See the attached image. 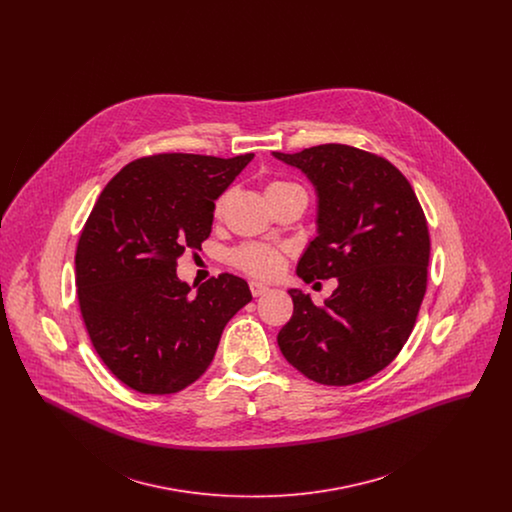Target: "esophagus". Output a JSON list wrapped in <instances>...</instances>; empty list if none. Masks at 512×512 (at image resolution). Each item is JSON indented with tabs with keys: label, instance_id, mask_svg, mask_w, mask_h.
<instances>
[{
	"label": "esophagus",
	"instance_id": "esophagus-1",
	"mask_svg": "<svg viewBox=\"0 0 512 512\" xmlns=\"http://www.w3.org/2000/svg\"><path fill=\"white\" fill-rule=\"evenodd\" d=\"M249 288H251V293H253V297H261V295H265V293L270 290L268 286L265 284H261V282H251L249 284Z\"/></svg>",
	"mask_w": 512,
	"mask_h": 512
}]
</instances>
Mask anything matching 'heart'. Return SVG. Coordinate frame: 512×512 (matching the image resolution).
Listing matches in <instances>:
<instances>
[{"instance_id": "b5f03b06", "label": "heart", "mask_w": 512, "mask_h": 512, "mask_svg": "<svg viewBox=\"0 0 512 512\" xmlns=\"http://www.w3.org/2000/svg\"><path fill=\"white\" fill-rule=\"evenodd\" d=\"M292 192H301L305 194V190L290 182V180H272L267 184V199H278L282 195L292 194ZM228 201V194H222L215 205V213L220 215L224 205ZM230 261L234 267L242 268L247 274L257 276V278H270L274 276L280 268H282V253L276 247H270L265 244H244L236 247L230 253Z\"/></svg>"}]
</instances>
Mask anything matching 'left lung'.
Wrapping results in <instances>:
<instances>
[{
	"mask_svg": "<svg viewBox=\"0 0 512 512\" xmlns=\"http://www.w3.org/2000/svg\"><path fill=\"white\" fill-rule=\"evenodd\" d=\"M317 192V238L297 276L338 278L317 307L290 290L293 315L278 347L301 374L349 386L390 365L409 340L426 293L430 234L409 180L390 161L357 147L324 144L272 153Z\"/></svg>",
	"mask_w": 512,
	"mask_h": 512,
	"instance_id": "obj_1",
	"label": "left lung"
}]
</instances>
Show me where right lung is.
I'll return each mask as SVG.
<instances>
[{
	"label": "right lung",
	"mask_w": 512,
	"mask_h": 512,
	"mask_svg": "<svg viewBox=\"0 0 512 512\" xmlns=\"http://www.w3.org/2000/svg\"><path fill=\"white\" fill-rule=\"evenodd\" d=\"M251 159L159 153L128 163L99 194L74 257L78 305L101 361L128 388L165 395L194 384L251 301L240 276L224 272L195 293L176 276Z\"/></svg>",
	"instance_id": "obj_1"
}]
</instances>
